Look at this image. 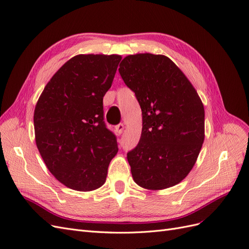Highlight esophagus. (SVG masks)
<instances>
[{
    "instance_id": "34e87169",
    "label": "esophagus",
    "mask_w": 249,
    "mask_h": 249,
    "mask_svg": "<svg viewBox=\"0 0 249 249\" xmlns=\"http://www.w3.org/2000/svg\"><path fill=\"white\" fill-rule=\"evenodd\" d=\"M124 124H118L115 126V130H116V132H117L118 134H122L123 131H124Z\"/></svg>"
}]
</instances>
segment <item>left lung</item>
<instances>
[{
	"mask_svg": "<svg viewBox=\"0 0 249 249\" xmlns=\"http://www.w3.org/2000/svg\"><path fill=\"white\" fill-rule=\"evenodd\" d=\"M118 71L142 111L139 143L126 155L135 183L150 190L178 184L205 139V109L196 90L163 55L126 56Z\"/></svg>",
	"mask_w": 249,
	"mask_h": 249,
	"instance_id": "obj_1",
	"label": "left lung"
}]
</instances>
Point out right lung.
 Returning <instances> with one entry per match:
<instances>
[{
  "mask_svg": "<svg viewBox=\"0 0 249 249\" xmlns=\"http://www.w3.org/2000/svg\"><path fill=\"white\" fill-rule=\"evenodd\" d=\"M119 55H78L44 87L34 111L37 148L60 183L91 191L106 182L118 152L104 122L103 97L110 89Z\"/></svg>",
  "mask_w": 249,
  "mask_h": 249,
  "instance_id": "add662e5",
  "label": "right lung"
}]
</instances>
